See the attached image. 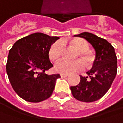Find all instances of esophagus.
<instances>
[{"label":"esophagus","instance_id":"obj_1","mask_svg":"<svg viewBox=\"0 0 123 123\" xmlns=\"http://www.w3.org/2000/svg\"><path fill=\"white\" fill-rule=\"evenodd\" d=\"M68 75H69V74H64V73L60 74V76L62 77V78H65V77H67Z\"/></svg>","mask_w":123,"mask_h":123}]
</instances>
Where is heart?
<instances>
[{"label": "heart", "mask_w": 123, "mask_h": 123, "mask_svg": "<svg viewBox=\"0 0 123 123\" xmlns=\"http://www.w3.org/2000/svg\"><path fill=\"white\" fill-rule=\"evenodd\" d=\"M62 43L56 42L53 43L50 46L48 54L51 61L56 62L62 56ZM71 44L79 51L78 56H80L83 59V61L86 63L87 65H90L93 62V56L88 51H87L88 49L89 45L85 40L75 39L71 42ZM83 66L84 64L80 59H76L74 61H68V60L63 59L58 62L55 64L54 69L57 72L67 74V73H71L75 71L80 70L83 67Z\"/></svg>", "instance_id": "obj_1"}]
</instances>
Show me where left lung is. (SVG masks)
<instances>
[{
  "instance_id": "obj_1",
  "label": "left lung",
  "mask_w": 123,
  "mask_h": 123,
  "mask_svg": "<svg viewBox=\"0 0 123 123\" xmlns=\"http://www.w3.org/2000/svg\"><path fill=\"white\" fill-rule=\"evenodd\" d=\"M86 39L96 51V59L88 77H80V82L71 86L72 96L78 101L92 102L100 99L111 87L117 74V65L115 49L105 39L92 33L74 35Z\"/></svg>"
}]
</instances>
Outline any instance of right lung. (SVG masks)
<instances>
[{"label": "right lung", "mask_w": 123, "mask_h": 123, "mask_svg": "<svg viewBox=\"0 0 123 123\" xmlns=\"http://www.w3.org/2000/svg\"><path fill=\"white\" fill-rule=\"evenodd\" d=\"M59 37L36 32L19 39L9 51L6 72L11 85L22 98L40 102L53 93L59 74H48L53 67L49 49Z\"/></svg>", "instance_id": "add662e5"}]
</instances>
